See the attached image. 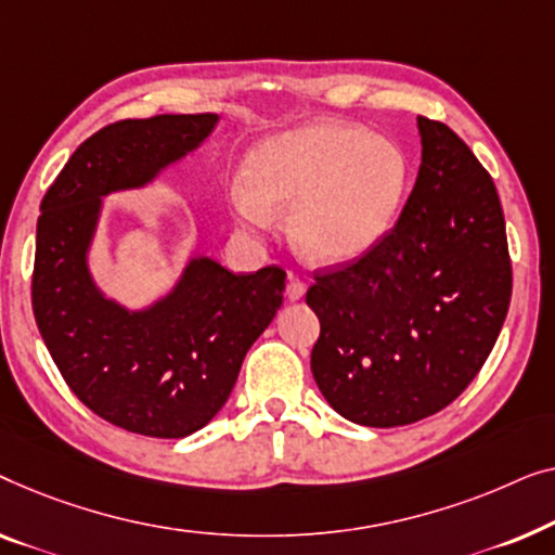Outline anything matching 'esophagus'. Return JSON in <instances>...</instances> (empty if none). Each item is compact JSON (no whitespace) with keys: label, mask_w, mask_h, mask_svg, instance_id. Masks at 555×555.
<instances>
[{"label":"esophagus","mask_w":555,"mask_h":555,"mask_svg":"<svg viewBox=\"0 0 555 555\" xmlns=\"http://www.w3.org/2000/svg\"><path fill=\"white\" fill-rule=\"evenodd\" d=\"M304 294H307V284H304V281H299V279H288L286 299L288 301H299Z\"/></svg>","instance_id":"34e87169"}]
</instances>
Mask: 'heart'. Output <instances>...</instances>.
Masks as SVG:
<instances>
[{
	"label": "heart",
	"instance_id": "heart-1",
	"mask_svg": "<svg viewBox=\"0 0 555 555\" xmlns=\"http://www.w3.org/2000/svg\"><path fill=\"white\" fill-rule=\"evenodd\" d=\"M233 210L267 225L292 208L288 236L304 259L345 263L370 251L395 223L408 191V158L357 125L314 120L263 140L241 170Z\"/></svg>",
	"mask_w": 555,
	"mask_h": 555
}]
</instances>
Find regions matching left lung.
Segmentation results:
<instances>
[{
	"label": "left lung",
	"instance_id": "1",
	"mask_svg": "<svg viewBox=\"0 0 555 555\" xmlns=\"http://www.w3.org/2000/svg\"><path fill=\"white\" fill-rule=\"evenodd\" d=\"M423 163L370 251L314 274L311 372L341 417L400 427L475 379L508 314L513 271L493 178L444 122L417 118Z\"/></svg>",
	"mask_w": 555,
	"mask_h": 555
}]
</instances>
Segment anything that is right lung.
<instances>
[{"instance_id":"add662e5","label":"right lung","mask_w":555,"mask_h":555,"mask_svg":"<svg viewBox=\"0 0 555 555\" xmlns=\"http://www.w3.org/2000/svg\"><path fill=\"white\" fill-rule=\"evenodd\" d=\"M216 122L201 113L105 125L69 155L40 206L37 326L77 400L128 433L185 437L208 425L284 299L279 267L233 274L208 256H193L178 284L138 311L107 299L90 274L103 198L143 189Z\"/></svg>"}]
</instances>
